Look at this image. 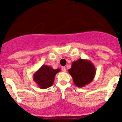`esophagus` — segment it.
Instances as JSON below:
<instances>
[{
	"instance_id": "esophagus-1",
	"label": "esophagus",
	"mask_w": 122,
	"mask_h": 122,
	"mask_svg": "<svg viewBox=\"0 0 122 122\" xmlns=\"http://www.w3.org/2000/svg\"><path fill=\"white\" fill-rule=\"evenodd\" d=\"M62 71H63V72H66V68L65 67H62Z\"/></svg>"
}]
</instances>
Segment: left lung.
I'll list each match as a JSON object with an SVG mask.
<instances>
[{
  "label": "left lung",
  "instance_id": "1",
  "mask_svg": "<svg viewBox=\"0 0 122 122\" xmlns=\"http://www.w3.org/2000/svg\"><path fill=\"white\" fill-rule=\"evenodd\" d=\"M68 72L72 77L74 84L81 88L93 80L96 70L90 61L79 59L72 62Z\"/></svg>",
  "mask_w": 122,
  "mask_h": 122
}]
</instances>
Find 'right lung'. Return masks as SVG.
Returning <instances> with one entry per match:
<instances>
[{"instance_id": "right-lung-1", "label": "right lung", "mask_w": 122, "mask_h": 122, "mask_svg": "<svg viewBox=\"0 0 122 122\" xmlns=\"http://www.w3.org/2000/svg\"><path fill=\"white\" fill-rule=\"evenodd\" d=\"M60 71V68L53 69L44 65L34 74L33 79L40 88H47L53 84L55 75Z\"/></svg>"}]
</instances>
